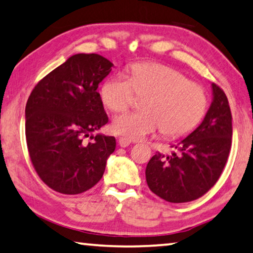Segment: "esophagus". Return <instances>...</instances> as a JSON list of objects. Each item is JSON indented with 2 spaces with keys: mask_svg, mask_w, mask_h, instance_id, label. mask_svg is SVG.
<instances>
[{
  "mask_svg": "<svg viewBox=\"0 0 253 253\" xmlns=\"http://www.w3.org/2000/svg\"><path fill=\"white\" fill-rule=\"evenodd\" d=\"M118 144H119L120 147H127V146L130 145V141H128V139L125 138V137H120L118 139Z\"/></svg>",
  "mask_w": 253,
  "mask_h": 253,
  "instance_id": "1",
  "label": "esophagus"
}]
</instances>
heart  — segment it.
<instances>
[{"label":"heart","mask_w":253,"mask_h":253,"mask_svg":"<svg viewBox=\"0 0 253 253\" xmlns=\"http://www.w3.org/2000/svg\"><path fill=\"white\" fill-rule=\"evenodd\" d=\"M143 100L142 112L117 116L111 130L128 141H139L162 129L169 137H179L195 128L205 114L207 99L198 84L189 82L177 70L158 63H138L130 67L129 78L117 74L108 78L100 97L108 109L119 112Z\"/></svg>","instance_id":"heart-1"}]
</instances>
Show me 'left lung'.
<instances>
[{"label": "left lung", "instance_id": "8db88e82", "mask_svg": "<svg viewBox=\"0 0 253 253\" xmlns=\"http://www.w3.org/2000/svg\"><path fill=\"white\" fill-rule=\"evenodd\" d=\"M213 99L200 125L180 139L170 155L158 152L147 163L150 189L169 203L195 200L211 189L225 167L232 144V115L225 93L211 83Z\"/></svg>", "mask_w": 253, "mask_h": 253}]
</instances>
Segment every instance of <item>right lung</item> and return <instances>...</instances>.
<instances>
[{
	"label": "right lung",
	"instance_id": "1",
	"mask_svg": "<svg viewBox=\"0 0 253 253\" xmlns=\"http://www.w3.org/2000/svg\"><path fill=\"white\" fill-rule=\"evenodd\" d=\"M112 66L101 55H73L47 74L28 99V151L40 179L55 191L89 190L114 153L115 137L93 135L108 123L97 89ZM85 137L94 141L84 142Z\"/></svg>",
	"mask_w": 253,
	"mask_h": 253
}]
</instances>
